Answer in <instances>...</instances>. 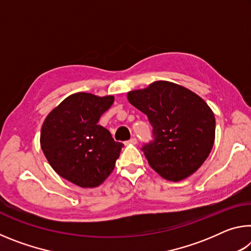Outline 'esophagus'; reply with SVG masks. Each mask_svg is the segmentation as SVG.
<instances>
[{"instance_id": "obj_1", "label": "esophagus", "mask_w": 251, "mask_h": 251, "mask_svg": "<svg viewBox=\"0 0 251 251\" xmlns=\"http://www.w3.org/2000/svg\"><path fill=\"white\" fill-rule=\"evenodd\" d=\"M126 144H133V145H136L137 144V139H136V137H131L129 141H127Z\"/></svg>"}]
</instances>
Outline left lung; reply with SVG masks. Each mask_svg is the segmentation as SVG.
<instances>
[{
  "mask_svg": "<svg viewBox=\"0 0 251 251\" xmlns=\"http://www.w3.org/2000/svg\"><path fill=\"white\" fill-rule=\"evenodd\" d=\"M127 99L152 126L154 139L142 151L157 174L179 181L201 166L214 146L216 128L214 113L201 97L180 85L158 80L128 92Z\"/></svg>",
  "mask_w": 251,
  "mask_h": 251,
  "instance_id": "1",
  "label": "left lung"
}]
</instances>
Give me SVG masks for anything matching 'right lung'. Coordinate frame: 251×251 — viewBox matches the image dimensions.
Here are the masks:
<instances>
[{
	"instance_id": "add662e5",
	"label": "right lung",
	"mask_w": 251,
	"mask_h": 251,
	"mask_svg": "<svg viewBox=\"0 0 251 251\" xmlns=\"http://www.w3.org/2000/svg\"><path fill=\"white\" fill-rule=\"evenodd\" d=\"M113 103L112 95L76 93L45 118L41 147L59 176L83 188H93L110 175L124 145L97 123Z\"/></svg>"
}]
</instances>
